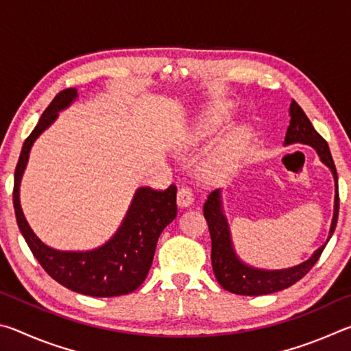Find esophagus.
Here are the masks:
<instances>
[{
	"mask_svg": "<svg viewBox=\"0 0 351 351\" xmlns=\"http://www.w3.org/2000/svg\"><path fill=\"white\" fill-rule=\"evenodd\" d=\"M176 203L180 207H189L193 204V195L187 187H181L176 193Z\"/></svg>",
	"mask_w": 351,
	"mask_h": 351,
	"instance_id": "esophagus-1",
	"label": "esophagus"
}]
</instances>
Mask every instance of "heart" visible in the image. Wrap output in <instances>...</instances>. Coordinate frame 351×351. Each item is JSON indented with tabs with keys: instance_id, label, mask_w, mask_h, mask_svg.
I'll return each instance as SVG.
<instances>
[{
	"instance_id": "1",
	"label": "heart",
	"mask_w": 351,
	"mask_h": 351,
	"mask_svg": "<svg viewBox=\"0 0 351 351\" xmlns=\"http://www.w3.org/2000/svg\"><path fill=\"white\" fill-rule=\"evenodd\" d=\"M230 116V106L226 104H218L201 114L181 139L176 142L178 150L190 152L199 147L204 141H207L217 130L228 121ZM252 142V130L241 125L234 128L226 138L215 147V150L207 158L204 171L209 178H221L232 170L237 162L245 156L249 145Z\"/></svg>"
}]
</instances>
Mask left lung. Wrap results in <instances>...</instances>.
Masks as SVG:
<instances>
[{
    "mask_svg": "<svg viewBox=\"0 0 351 351\" xmlns=\"http://www.w3.org/2000/svg\"><path fill=\"white\" fill-rule=\"evenodd\" d=\"M289 127L285 136V145L300 144L313 147L319 154L320 161L331 170L335 178V212L330 226V234L326 243L331 239L337 224V213H339V192H337V171L332 162L331 153L326 141L314 130L310 119L306 117L304 110L293 100L289 105ZM221 190L217 189L207 197L204 203V218L209 224V232L212 240V268L218 283L229 291V293L240 295H263L289 288L291 285L299 282L302 277L306 276L310 269L316 265L320 254L326 246H320L313 252L308 260L302 261L300 265H295L293 268L287 269H260L254 266L246 265L235 252L232 237L228 218L223 210Z\"/></svg>",
    "mask_w": 351,
    "mask_h": 351,
    "instance_id": "8db88e82",
    "label": "left lung"
}]
</instances>
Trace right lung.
Instances as JSON below:
<instances>
[{"label":"right lung","mask_w":351,"mask_h":351,"mask_svg":"<svg viewBox=\"0 0 351 351\" xmlns=\"http://www.w3.org/2000/svg\"><path fill=\"white\" fill-rule=\"evenodd\" d=\"M77 97L75 88L58 93L23 144L14 180L16 223L34 257L56 282L85 295H123L138 289L150 271L159 235L176 217V186L171 184L165 190L139 187L116 234L91 251H58L45 245L34 234L20 204V184L34 142L56 122L58 111L66 110Z\"/></svg>","instance_id":"add662e5"}]
</instances>
